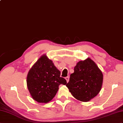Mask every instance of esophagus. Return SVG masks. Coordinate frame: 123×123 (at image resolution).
<instances>
[{
    "label": "esophagus",
    "instance_id": "1",
    "mask_svg": "<svg viewBox=\"0 0 123 123\" xmlns=\"http://www.w3.org/2000/svg\"><path fill=\"white\" fill-rule=\"evenodd\" d=\"M65 79L66 80L67 82H68L69 81V76H67V77H66L65 78Z\"/></svg>",
    "mask_w": 123,
    "mask_h": 123
}]
</instances>
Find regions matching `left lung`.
<instances>
[{"label": "left lung", "instance_id": "1", "mask_svg": "<svg viewBox=\"0 0 123 123\" xmlns=\"http://www.w3.org/2000/svg\"><path fill=\"white\" fill-rule=\"evenodd\" d=\"M103 77L102 73L96 64L88 58L77 64L66 86L76 99L88 102L100 92Z\"/></svg>", "mask_w": 123, "mask_h": 123}]
</instances>
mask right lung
I'll return each instance as SVG.
<instances>
[{"mask_svg": "<svg viewBox=\"0 0 123 123\" xmlns=\"http://www.w3.org/2000/svg\"><path fill=\"white\" fill-rule=\"evenodd\" d=\"M61 72L53 62L43 55L29 70L27 86L33 99L39 103L49 102L55 96L60 85H66Z\"/></svg>", "mask_w": 123, "mask_h": 123, "instance_id": "1", "label": "right lung"}]
</instances>
